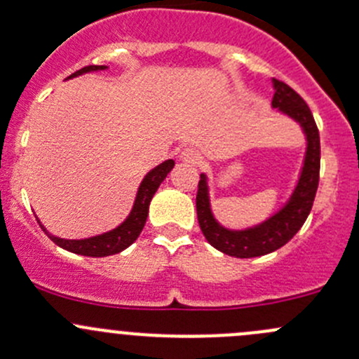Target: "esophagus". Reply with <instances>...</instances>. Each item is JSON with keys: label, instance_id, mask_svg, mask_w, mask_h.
Here are the masks:
<instances>
[{"label": "esophagus", "instance_id": "obj_1", "mask_svg": "<svg viewBox=\"0 0 359 359\" xmlns=\"http://www.w3.org/2000/svg\"><path fill=\"white\" fill-rule=\"evenodd\" d=\"M180 159H182L184 163H187V165H194V163H198V159H200V154H198V151L187 147V149H184L182 153H180Z\"/></svg>", "mask_w": 359, "mask_h": 359}]
</instances>
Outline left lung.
<instances>
[{"label":"left lung","mask_w":359,"mask_h":359,"mask_svg":"<svg viewBox=\"0 0 359 359\" xmlns=\"http://www.w3.org/2000/svg\"><path fill=\"white\" fill-rule=\"evenodd\" d=\"M273 88L274 97L271 102L273 109L283 112L285 116L299 123L306 137L302 168H300L295 187L283 206L260 224L245 227V229H229L222 226L213 215L206 173H201L200 184H198V222L206 241L219 252L236 257V259L267 255L287 245L306 222L313 208L318 182H320V132H318L313 112L304 102L302 97L287 83L273 79Z\"/></svg>","instance_id":"left-lung-1"}]
</instances>
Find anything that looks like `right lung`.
<instances>
[{"label":"right lung","instance_id":"obj_1","mask_svg":"<svg viewBox=\"0 0 359 359\" xmlns=\"http://www.w3.org/2000/svg\"><path fill=\"white\" fill-rule=\"evenodd\" d=\"M109 69L107 66H86L79 71H76L74 74L69 76V79L76 78V76L86 74V72H97V71H106ZM175 166L173 159H166V161L159 163L158 166H154L151 172L146 173V177L140 182L139 189H137L135 201H133L132 210H130L128 217L123 220L119 226H116L114 229L107 231V233L97 234V236L83 238V240H66V238L53 236L52 233L46 231V227L39 222L41 229L45 231L46 236L53 241L55 245H59L60 248L67 250V252L78 253V255L85 257H107L114 255V253L123 252L125 248H128L133 241L139 238V234L142 233L144 226H146L147 213H149V203L153 200L154 193L158 191L159 184L166 179L172 168Z\"/></svg>","mask_w":359,"mask_h":359}]
</instances>
